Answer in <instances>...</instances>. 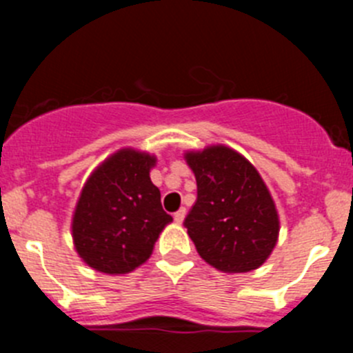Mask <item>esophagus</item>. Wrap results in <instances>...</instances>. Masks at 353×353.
I'll return each instance as SVG.
<instances>
[{"mask_svg": "<svg viewBox=\"0 0 353 353\" xmlns=\"http://www.w3.org/2000/svg\"><path fill=\"white\" fill-rule=\"evenodd\" d=\"M173 217H174V223L182 224L183 219H185V208H180L179 212H174Z\"/></svg>", "mask_w": 353, "mask_h": 353, "instance_id": "esophagus-1", "label": "esophagus"}]
</instances>
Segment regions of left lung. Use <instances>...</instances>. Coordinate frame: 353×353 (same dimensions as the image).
Segmentation results:
<instances>
[{"instance_id":"8db88e82","label":"left lung","mask_w":353,"mask_h":353,"mask_svg":"<svg viewBox=\"0 0 353 353\" xmlns=\"http://www.w3.org/2000/svg\"><path fill=\"white\" fill-rule=\"evenodd\" d=\"M183 159L198 183L183 223L198 254L221 272L256 270L279 239V214L261 174L226 145L187 150Z\"/></svg>"}]
</instances>
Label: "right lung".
Here are the masks:
<instances>
[{
  "instance_id": "1",
  "label": "right lung",
  "mask_w": 353,
  "mask_h": 353,
  "mask_svg": "<svg viewBox=\"0 0 353 353\" xmlns=\"http://www.w3.org/2000/svg\"><path fill=\"white\" fill-rule=\"evenodd\" d=\"M155 162L148 152L120 148L84 182L72 214V240L81 260L97 272L120 276L138 269L173 221L150 180Z\"/></svg>"
}]
</instances>
